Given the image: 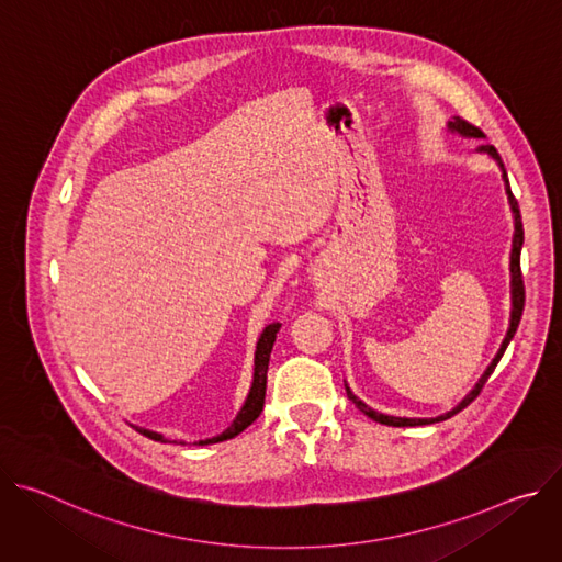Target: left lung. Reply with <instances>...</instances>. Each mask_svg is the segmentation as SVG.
I'll return each mask as SVG.
<instances>
[{
	"label": "left lung",
	"mask_w": 562,
	"mask_h": 562,
	"mask_svg": "<svg viewBox=\"0 0 562 562\" xmlns=\"http://www.w3.org/2000/svg\"><path fill=\"white\" fill-rule=\"evenodd\" d=\"M447 128L451 131V133H458V135H462V137H485V133L480 131L477 126H473V124H469L467 120H462V117H453L449 124H447ZM477 150L480 153H487L492 159H496V165L501 167V171H503V180H505V193H507V200H509V206H512V213H514V243H512V260H509V271H512V315H509V329H507V336H505V340H503V345H501V349H498V353H496V358L492 360V364L487 367V371L480 375V380L475 382V386L462 397V403L458 405V407H453L451 412H447V414H442V416H436V418H395V416H386V414H380V412H375V409H371V407H367L360 397H356L353 395V391L347 386V395H349V400L351 403L364 414V416H369L371 420H375V423H380V425H386V427H423V425H434V423H442V420H447V418H451V416H456L458 412H462L464 407H469L473 400L480 395V391H483V386H485V382L490 380V375L494 373V369H496V364L501 362V358H503V353H505V349H507V345L512 342V338H514V334H516V329H518V325H520V317H522V308H525V284H522V273H520V249H522V239H525V233H522V220H520V209H518V202H516V198H514V193H512V187H509V178H507V171H505V165H503V159H501V155H498V150L492 146V144H483V146H477Z\"/></svg>",
	"instance_id": "obj_1"
}]
</instances>
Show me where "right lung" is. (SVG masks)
Wrapping results in <instances>:
<instances>
[{"label":"right lung","instance_id":"1","mask_svg":"<svg viewBox=\"0 0 562 562\" xmlns=\"http://www.w3.org/2000/svg\"><path fill=\"white\" fill-rule=\"evenodd\" d=\"M280 331V325L273 323L269 327H265L260 340H258V347H256V367H254V384H251V391L245 400L243 409L237 412L235 420L231 423V427L226 431H222L220 436H213V438H206V440H200L195 445H213V442H222V440H231L235 438L237 434H243L251 423H256V418L260 416L262 407H265V393H267V369H269V358H271V349H273V342H276V336ZM142 436L150 438V440H157V442H167L162 434H155V431H148L144 427H135ZM184 445V442H182Z\"/></svg>","mask_w":562,"mask_h":562}]
</instances>
